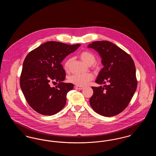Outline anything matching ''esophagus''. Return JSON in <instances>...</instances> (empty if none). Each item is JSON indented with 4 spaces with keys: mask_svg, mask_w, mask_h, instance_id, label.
<instances>
[{
    "mask_svg": "<svg viewBox=\"0 0 156 156\" xmlns=\"http://www.w3.org/2000/svg\"><path fill=\"white\" fill-rule=\"evenodd\" d=\"M75 88L76 89H79V90H82V89H83V87H80V86H76V87H75Z\"/></svg>",
    "mask_w": 156,
    "mask_h": 156,
    "instance_id": "1",
    "label": "esophagus"
}]
</instances>
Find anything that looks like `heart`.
Listing matches in <instances>:
<instances>
[{
  "label": "heart",
  "mask_w": 156,
  "mask_h": 156,
  "mask_svg": "<svg viewBox=\"0 0 156 156\" xmlns=\"http://www.w3.org/2000/svg\"><path fill=\"white\" fill-rule=\"evenodd\" d=\"M80 58L87 65L91 66L93 64L94 68H97V66L94 64L96 61V57L92 52L88 51H84L80 54ZM71 61V59H68L65 62L64 68L66 71H68L69 67V65ZM94 76L93 75L90 73L87 74H75L72 75L69 78V81L78 86H85L89 81L92 80Z\"/></svg>",
  "instance_id": "obj_1"
}]
</instances>
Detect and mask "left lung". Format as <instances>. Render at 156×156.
Instances as JSON below:
<instances>
[{
	"instance_id": "left-lung-1",
	"label": "left lung",
	"mask_w": 156,
	"mask_h": 156,
	"mask_svg": "<svg viewBox=\"0 0 156 156\" xmlns=\"http://www.w3.org/2000/svg\"><path fill=\"white\" fill-rule=\"evenodd\" d=\"M96 50L102 58L104 68L96 83L104 87H92L90 105L97 113L106 117L123 111L131 101L137 82L136 67L132 57L116 45L108 41H94L88 45Z\"/></svg>"
}]
</instances>
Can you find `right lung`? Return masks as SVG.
<instances>
[{
  "mask_svg": "<svg viewBox=\"0 0 156 156\" xmlns=\"http://www.w3.org/2000/svg\"><path fill=\"white\" fill-rule=\"evenodd\" d=\"M80 45L48 41L27 54L23 62L20 85L27 103L35 111L50 116L64 107L67 93L74 85L62 82L66 71L61 63ZM51 81L59 84L51 87Z\"/></svg>",
  "mask_w": 156,
  "mask_h": 156,
  "instance_id": "obj_1",
  "label": "right lung"
}]
</instances>
